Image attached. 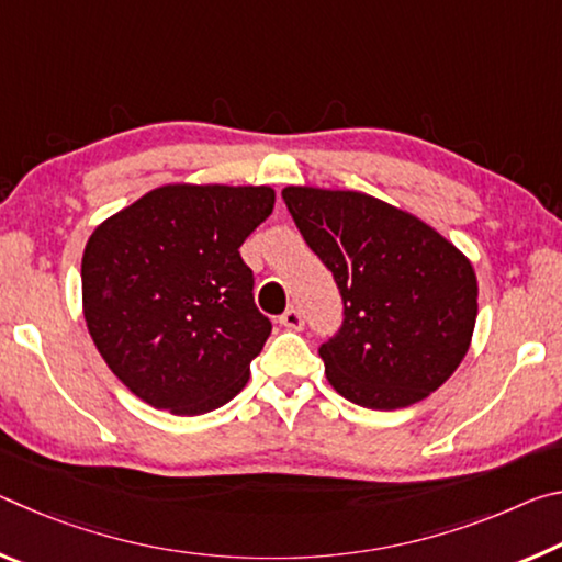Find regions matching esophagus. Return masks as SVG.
<instances>
[{
	"mask_svg": "<svg viewBox=\"0 0 562 562\" xmlns=\"http://www.w3.org/2000/svg\"><path fill=\"white\" fill-rule=\"evenodd\" d=\"M280 325H282V327H288V329H294V331H300V329L304 327L302 312H300V310H294V307H290V310H288V312H284V315L280 317Z\"/></svg>",
	"mask_w": 562,
	"mask_h": 562,
	"instance_id": "obj_1",
	"label": "esophagus"
}]
</instances>
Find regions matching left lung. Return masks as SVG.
Listing matches in <instances>:
<instances>
[{"label":"left lung","mask_w":562,"mask_h":562,"mask_svg":"<svg viewBox=\"0 0 562 562\" xmlns=\"http://www.w3.org/2000/svg\"><path fill=\"white\" fill-rule=\"evenodd\" d=\"M282 198L345 304L341 327L319 347L329 384L376 412L436 392L471 345V262L434 227L372 195L290 186Z\"/></svg>","instance_id":"obj_1"}]
</instances>
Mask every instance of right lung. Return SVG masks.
Here are the masks:
<instances>
[{"label":"right lung","mask_w":562,"mask_h":562,"mask_svg":"<svg viewBox=\"0 0 562 562\" xmlns=\"http://www.w3.org/2000/svg\"><path fill=\"white\" fill-rule=\"evenodd\" d=\"M272 205L268 186H164L89 237L83 317L111 372L146 404L198 416L247 384L272 322L255 307L240 245Z\"/></svg>","instance_id":"right-lung-1"}]
</instances>
